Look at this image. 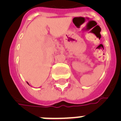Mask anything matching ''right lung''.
Instances as JSON below:
<instances>
[{"instance_id":"right-lung-1","label":"right lung","mask_w":121,"mask_h":121,"mask_svg":"<svg viewBox=\"0 0 121 121\" xmlns=\"http://www.w3.org/2000/svg\"><path fill=\"white\" fill-rule=\"evenodd\" d=\"M27 84H28V85H29V83H28V82H27Z\"/></svg>"}]
</instances>
